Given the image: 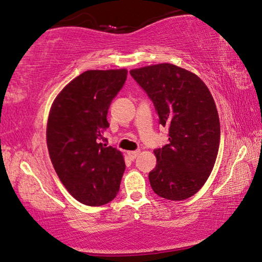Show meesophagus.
I'll list each match as a JSON object with an SVG mask.
<instances>
[{
  "mask_svg": "<svg viewBox=\"0 0 262 262\" xmlns=\"http://www.w3.org/2000/svg\"><path fill=\"white\" fill-rule=\"evenodd\" d=\"M127 155H128V157H129L132 160H134L136 157L140 155V151H128Z\"/></svg>",
  "mask_w": 262,
  "mask_h": 262,
  "instance_id": "34e87169",
  "label": "esophagus"
}]
</instances>
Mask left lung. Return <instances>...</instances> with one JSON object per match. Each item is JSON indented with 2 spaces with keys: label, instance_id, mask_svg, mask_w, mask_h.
<instances>
[{
  "label": "left lung",
  "instance_id": "left-lung-1",
  "mask_svg": "<svg viewBox=\"0 0 262 262\" xmlns=\"http://www.w3.org/2000/svg\"><path fill=\"white\" fill-rule=\"evenodd\" d=\"M155 104L168 141L155 150L151 188L169 201L190 198L207 181L220 144V120L212 94L191 71L163 63L129 71Z\"/></svg>",
  "mask_w": 262,
  "mask_h": 262
}]
</instances>
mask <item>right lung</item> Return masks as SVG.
Instances as JSON below:
<instances>
[{"label": "right lung", "mask_w": 262, "mask_h": 262, "mask_svg": "<svg viewBox=\"0 0 262 262\" xmlns=\"http://www.w3.org/2000/svg\"><path fill=\"white\" fill-rule=\"evenodd\" d=\"M127 70H89L69 82L51 104L47 145L52 166L78 202L101 206L115 199L126 165L103 135L107 110Z\"/></svg>", "instance_id": "obj_1"}]
</instances>
